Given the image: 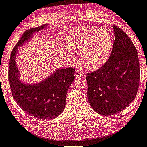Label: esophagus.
<instances>
[{
    "label": "esophagus",
    "mask_w": 147,
    "mask_h": 147,
    "mask_svg": "<svg viewBox=\"0 0 147 147\" xmlns=\"http://www.w3.org/2000/svg\"><path fill=\"white\" fill-rule=\"evenodd\" d=\"M81 76H82V73H81V71L80 70H77L76 71H75V77L76 78L80 77Z\"/></svg>",
    "instance_id": "1"
}]
</instances>
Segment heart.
<instances>
[{
    "mask_svg": "<svg viewBox=\"0 0 147 147\" xmlns=\"http://www.w3.org/2000/svg\"><path fill=\"white\" fill-rule=\"evenodd\" d=\"M71 53H80V59L86 68L96 70L109 59L113 46L111 35L105 30L82 27L76 28L66 42ZM71 56V54H68Z\"/></svg>",
    "mask_w": 147,
    "mask_h": 147,
    "instance_id": "heart-1",
    "label": "heart"
}]
</instances>
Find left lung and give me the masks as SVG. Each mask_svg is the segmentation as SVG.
I'll use <instances>...</instances> for the list:
<instances>
[{"mask_svg": "<svg viewBox=\"0 0 147 147\" xmlns=\"http://www.w3.org/2000/svg\"><path fill=\"white\" fill-rule=\"evenodd\" d=\"M115 40L107 61L87 74L88 98L96 112L103 115L117 113L135 98L140 70L137 50L128 35L113 25Z\"/></svg>", "mask_w": 147, "mask_h": 147, "instance_id": "1", "label": "left lung"}]
</instances>
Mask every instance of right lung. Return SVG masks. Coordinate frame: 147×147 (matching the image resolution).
Wrapping results in <instances>:
<instances>
[{
	"label": "right lung",
	"mask_w": 147,
	"mask_h": 147,
	"mask_svg": "<svg viewBox=\"0 0 147 147\" xmlns=\"http://www.w3.org/2000/svg\"><path fill=\"white\" fill-rule=\"evenodd\" d=\"M46 26L47 25H44L24 32L11 52L8 76L12 94L22 109L34 117L51 120L63 111L67 92L75 79V68L56 70L43 81L30 84L20 81L19 70L15 61L18 47L30 38L34 33Z\"/></svg>",
	"instance_id": "right-lung-1"
}]
</instances>
